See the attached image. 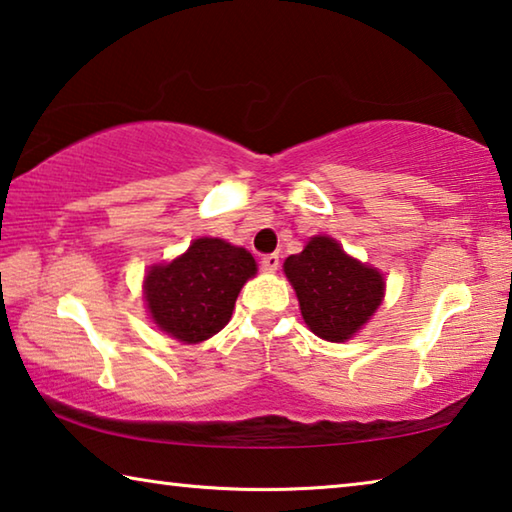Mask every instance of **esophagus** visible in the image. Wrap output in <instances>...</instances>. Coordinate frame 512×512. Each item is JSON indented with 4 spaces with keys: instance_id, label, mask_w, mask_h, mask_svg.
<instances>
[{
    "instance_id": "34e87169",
    "label": "esophagus",
    "mask_w": 512,
    "mask_h": 512,
    "mask_svg": "<svg viewBox=\"0 0 512 512\" xmlns=\"http://www.w3.org/2000/svg\"><path fill=\"white\" fill-rule=\"evenodd\" d=\"M279 254H265L263 258H261V265H263V270H267V272H274L276 267H279Z\"/></svg>"
}]
</instances>
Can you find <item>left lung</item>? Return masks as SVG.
I'll list each match as a JSON object with an SVG mask.
<instances>
[{
    "label": "left lung",
    "instance_id": "8db88e82",
    "mask_svg": "<svg viewBox=\"0 0 512 512\" xmlns=\"http://www.w3.org/2000/svg\"><path fill=\"white\" fill-rule=\"evenodd\" d=\"M311 331L329 342L349 340L370 320L383 297V276L320 236L283 263Z\"/></svg>",
    "mask_w": 512,
    "mask_h": 512
}]
</instances>
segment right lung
Wrapping results in <instances>:
<instances>
[{
	"mask_svg": "<svg viewBox=\"0 0 512 512\" xmlns=\"http://www.w3.org/2000/svg\"><path fill=\"white\" fill-rule=\"evenodd\" d=\"M254 274L256 261L247 249L199 238L177 261L149 270L147 308L165 333L192 345L224 329L240 288Z\"/></svg>",
	"mask_w": 512,
	"mask_h": 512,
	"instance_id": "1",
	"label": "right lung"
}]
</instances>
